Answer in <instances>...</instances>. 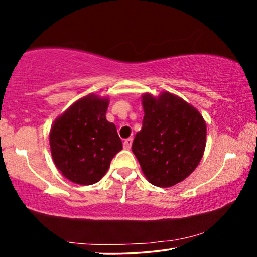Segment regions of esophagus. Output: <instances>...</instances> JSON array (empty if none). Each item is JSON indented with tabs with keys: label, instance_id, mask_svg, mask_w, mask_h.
I'll return each instance as SVG.
<instances>
[{
	"label": "esophagus",
	"instance_id": "34e87169",
	"mask_svg": "<svg viewBox=\"0 0 257 257\" xmlns=\"http://www.w3.org/2000/svg\"><path fill=\"white\" fill-rule=\"evenodd\" d=\"M132 143H133V139L132 138H127V139H125L124 141V148L125 150H130L132 146Z\"/></svg>",
	"mask_w": 257,
	"mask_h": 257
}]
</instances>
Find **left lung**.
<instances>
[{
    "label": "left lung",
    "instance_id": "1",
    "mask_svg": "<svg viewBox=\"0 0 257 257\" xmlns=\"http://www.w3.org/2000/svg\"><path fill=\"white\" fill-rule=\"evenodd\" d=\"M143 128L132 152L152 184L169 188L187 178L200 162L206 143L203 116L183 99L162 92L143 96Z\"/></svg>",
    "mask_w": 257,
    "mask_h": 257
}]
</instances>
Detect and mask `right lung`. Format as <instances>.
<instances>
[{
  "label": "right lung",
  "mask_w": 257,
  "mask_h": 257,
  "mask_svg": "<svg viewBox=\"0 0 257 257\" xmlns=\"http://www.w3.org/2000/svg\"><path fill=\"white\" fill-rule=\"evenodd\" d=\"M107 98L88 95L54 121L50 133L52 158L62 175L81 185L101 180L121 151L117 128L106 120Z\"/></svg>",
  "instance_id": "1"
}]
</instances>
